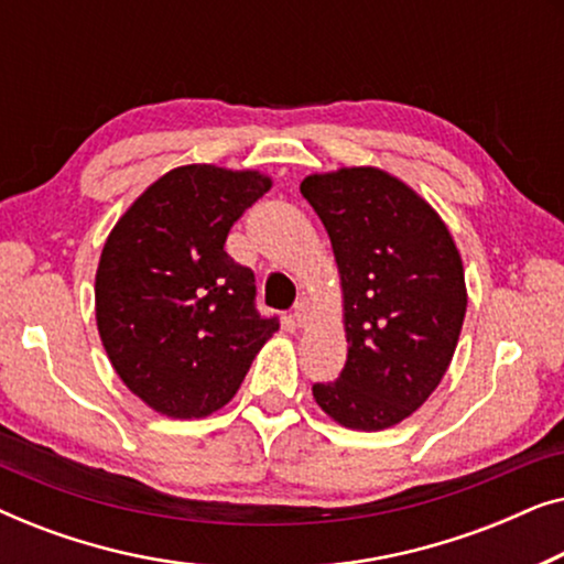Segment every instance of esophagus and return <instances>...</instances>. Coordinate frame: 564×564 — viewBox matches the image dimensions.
Wrapping results in <instances>:
<instances>
[{
	"mask_svg": "<svg viewBox=\"0 0 564 564\" xmlns=\"http://www.w3.org/2000/svg\"><path fill=\"white\" fill-rule=\"evenodd\" d=\"M292 321H295L297 326H305V323H307V303H305V300H300V303L295 305V311H292Z\"/></svg>",
	"mask_w": 564,
	"mask_h": 564,
	"instance_id": "34e87169",
	"label": "esophagus"
}]
</instances>
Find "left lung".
<instances>
[{"instance_id":"left-lung-1","label":"left lung","mask_w":564,"mask_h":564,"mask_svg":"<svg viewBox=\"0 0 564 564\" xmlns=\"http://www.w3.org/2000/svg\"><path fill=\"white\" fill-rule=\"evenodd\" d=\"M300 192L328 230L349 344L341 377L313 384V398L346 429H390L452 365L467 313L457 243L442 215L384 169L311 174Z\"/></svg>"}]
</instances>
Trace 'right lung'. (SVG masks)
<instances>
[{
    "mask_svg": "<svg viewBox=\"0 0 564 564\" xmlns=\"http://www.w3.org/2000/svg\"><path fill=\"white\" fill-rule=\"evenodd\" d=\"M272 187L257 169L176 166L122 213L95 276L102 346L126 388L166 419H205L241 388L280 328L228 257L234 223Z\"/></svg>",
    "mask_w": 564,
    "mask_h": 564,
    "instance_id": "1",
    "label": "right lung"
}]
</instances>
